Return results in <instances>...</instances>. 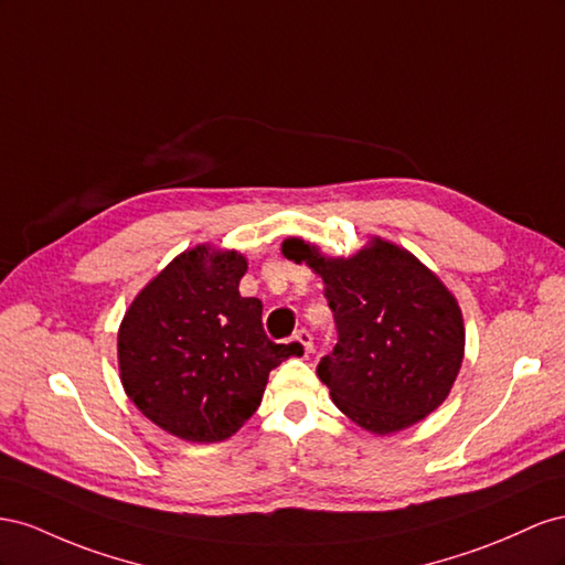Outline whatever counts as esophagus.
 <instances>
[{
    "label": "esophagus",
    "instance_id": "esophagus-1",
    "mask_svg": "<svg viewBox=\"0 0 565 565\" xmlns=\"http://www.w3.org/2000/svg\"><path fill=\"white\" fill-rule=\"evenodd\" d=\"M296 341L302 345V350H305V352H312L315 343H312V333H310L308 329H300V331L296 333Z\"/></svg>",
    "mask_w": 565,
    "mask_h": 565
}]
</instances>
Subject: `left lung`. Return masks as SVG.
<instances>
[{
  "label": "left lung",
  "instance_id": "8db88e82",
  "mask_svg": "<svg viewBox=\"0 0 565 565\" xmlns=\"http://www.w3.org/2000/svg\"><path fill=\"white\" fill-rule=\"evenodd\" d=\"M281 250L324 279L338 341L317 374L338 409L385 435L443 405L463 360V319L430 269L381 238L348 260L321 257L300 238Z\"/></svg>",
  "mask_w": 565,
  "mask_h": 565
}]
</instances>
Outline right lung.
I'll list each match as a JSON object with an SVG mask.
<instances>
[{"instance_id": "right-lung-1", "label": "right lung", "mask_w": 565, "mask_h": 565, "mask_svg": "<svg viewBox=\"0 0 565 565\" xmlns=\"http://www.w3.org/2000/svg\"><path fill=\"white\" fill-rule=\"evenodd\" d=\"M244 255L182 253L135 298L118 331L125 393L191 443L227 440L260 407L269 372L300 343H274L263 302L238 294Z\"/></svg>"}]
</instances>
